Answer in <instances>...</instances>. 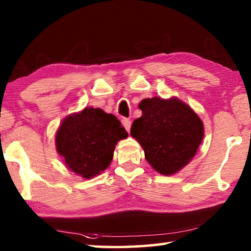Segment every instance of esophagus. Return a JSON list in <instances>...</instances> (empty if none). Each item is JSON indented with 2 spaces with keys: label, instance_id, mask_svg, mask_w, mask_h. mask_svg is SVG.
Masks as SVG:
<instances>
[{
  "label": "esophagus",
  "instance_id": "esophagus-1",
  "mask_svg": "<svg viewBox=\"0 0 251 251\" xmlns=\"http://www.w3.org/2000/svg\"><path fill=\"white\" fill-rule=\"evenodd\" d=\"M122 124H123V126L125 127V129L127 130V131H129L130 130V121L128 120V118H123L122 120Z\"/></svg>",
  "mask_w": 251,
  "mask_h": 251
}]
</instances>
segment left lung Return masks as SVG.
I'll return each instance as SVG.
<instances>
[{
	"instance_id": "left-lung-1",
	"label": "left lung",
	"mask_w": 251,
	"mask_h": 251,
	"mask_svg": "<svg viewBox=\"0 0 251 251\" xmlns=\"http://www.w3.org/2000/svg\"><path fill=\"white\" fill-rule=\"evenodd\" d=\"M143 115L130 135L143 147L145 158L161 175H173L192 160L203 138V124L194 110L176 97L145 99Z\"/></svg>"
}]
</instances>
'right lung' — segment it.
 <instances>
[{
  "mask_svg": "<svg viewBox=\"0 0 251 251\" xmlns=\"http://www.w3.org/2000/svg\"><path fill=\"white\" fill-rule=\"evenodd\" d=\"M127 136L113 114L85 107L62 122L55 145L70 171L88 179L109 166L117 142Z\"/></svg>",
  "mask_w": 251,
  "mask_h": 251,
  "instance_id": "add662e5",
  "label": "right lung"
}]
</instances>
